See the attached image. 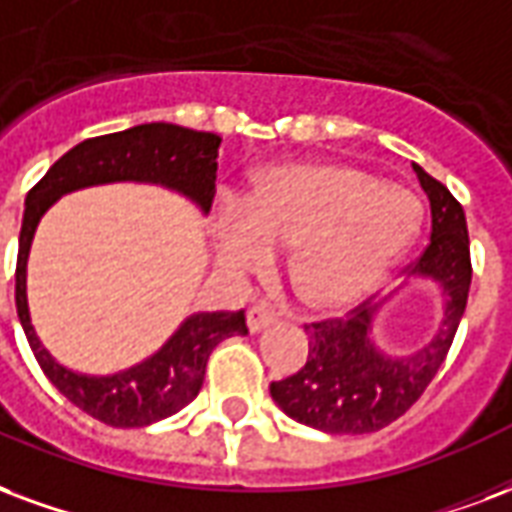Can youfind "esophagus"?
<instances>
[{
	"label": "esophagus",
	"mask_w": 512,
	"mask_h": 512,
	"mask_svg": "<svg viewBox=\"0 0 512 512\" xmlns=\"http://www.w3.org/2000/svg\"><path fill=\"white\" fill-rule=\"evenodd\" d=\"M276 323V312H271L268 306H252L249 312H246V325H249V331L260 333L263 328Z\"/></svg>",
	"instance_id": "34e87169"
}]
</instances>
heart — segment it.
Here are the masks:
<instances>
[{
    "instance_id": "heart-1",
    "label": "heart",
    "mask_w": 512,
    "mask_h": 512,
    "mask_svg": "<svg viewBox=\"0 0 512 512\" xmlns=\"http://www.w3.org/2000/svg\"><path fill=\"white\" fill-rule=\"evenodd\" d=\"M415 192L336 160L276 165L252 179L241 208L211 219V249L225 274L263 268L290 249L287 274L314 312L361 304L388 279L420 230Z\"/></svg>"
}]
</instances>
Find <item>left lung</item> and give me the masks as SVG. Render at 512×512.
Masks as SVG:
<instances>
[{"instance_id": "left-lung-1", "label": "left lung", "mask_w": 512, "mask_h": 512, "mask_svg": "<svg viewBox=\"0 0 512 512\" xmlns=\"http://www.w3.org/2000/svg\"><path fill=\"white\" fill-rule=\"evenodd\" d=\"M412 170L429 198L431 241L410 279L380 304L358 306L347 320L306 325L304 369L271 382V399L287 418L325 434H369L401 418L439 372L467 309L472 263L464 208L420 165ZM418 281L438 290L443 304L438 328L415 351L388 353L376 342L373 323L404 286Z\"/></svg>"}]
</instances>
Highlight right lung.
<instances>
[{"mask_svg": "<svg viewBox=\"0 0 512 512\" xmlns=\"http://www.w3.org/2000/svg\"><path fill=\"white\" fill-rule=\"evenodd\" d=\"M222 138L151 121L124 132L89 138L73 146L48 168L26 195L24 222L18 238L15 266V309L34 358L45 377L78 410L113 429H140L184 410L203 388L211 350L227 336H244V312H195L170 333L168 342L149 358L116 374H83L67 369L48 352L34 331L26 298V263L34 230L56 200L78 189L102 184H157L187 198L200 214H208L217 181V157Z\"/></svg>", "mask_w": 512, "mask_h": 512, "instance_id": "1", "label": "right lung"}]
</instances>
